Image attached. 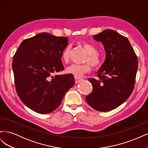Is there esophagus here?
<instances>
[{
  "mask_svg": "<svg viewBox=\"0 0 148 148\" xmlns=\"http://www.w3.org/2000/svg\"><path fill=\"white\" fill-rule=\"evenodd\" d=\"M75 83H78L83 79L82 77H75Z\"/></svg>",
  "mask_w": 148,
  "mask_h": 148,
  "instance_id": "obj_1",
  "label": "esophagus"
}]
</instances>
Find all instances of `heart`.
<instances>
[{"label": "heart", "mask_w": 148, "mask_h": 148, "mask_svg": "<svg viewBox=\"0 0 148 148\" xmlns=\"http://www.w3.org/2000/svg\"><path fill=\"white\" fill-rule=\"evenodd\" d=\"M82 45L85 51L88 53V56L85 59V62H89L84 64H72L66 67L65 71L66 73L75 75V77L82 76L85 73H88L91 70V66L94 69H97L102 65V58L98 53H97V48L92 44L83 42ZM62 60L64 63L68 62L70 59V47L66 46L62 52Z\"/></svg>", "instance_id": "b5f03b06"}]
</instances>
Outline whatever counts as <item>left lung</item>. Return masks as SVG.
Returning <instances> with one entry per match:
<instances>
[{
  "mask_svg": "<svg viewBox=\"0 0 148 148\" xmlns=\"http://www.w3.org/2000/svg\"><path fill=\"white\" fill-rule=\"evenodd\" d=\"M104 46L106 58L97 71L98 79L89 78L92 91L85 99L94 109L108 112L117 108L132 95L138 62L128 39L112 29L94 36Z\"/></svg>",
  "mask_w": 148,
  "mask_h": 148,
  "instance_id": "1",
  "label": "left lung"
}]
</instances>
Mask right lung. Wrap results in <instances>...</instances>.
I'll list each match as a JSON object with an SVG mask.
<instances>
[{
	"label": "right lung",
	"mask_w": 148,
	"mask_h": 148,
	"mask_svg": "<svg viewBox=\"0 0 148 148\" xmlns=\"http://www.w3.org/2000/svg\"><path fill=\"white\" fill-rule=\"evenodd\" d=\"M68 42L66 37L39 33L23 41L13 56L17 95L36 112L48 114L55 110L75 84L73 75L53 76L64 69L61 56Z\"/></svg>",
	"instance_id": "1"
}]
</instances>
